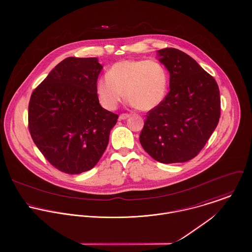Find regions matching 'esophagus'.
<instances>
[{"mask_svg":"<svg viewBox=\"0 0 252 252\" xmlns=\"http://www.w3.org/2000/svg\"><path fill=\"white\" fill-rule=\"evenodd\" d=\"M129 116H130V115H128V114H122V115H119V119L124 120V119H127Z\"/></svg>","mask_w":252,"mask_h":252,"instance_id":"1","label":"esophagus"}]
</instances>
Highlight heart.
<instances>
[{
    "instance_id": "1",
    "label": "heart",
    "mask_w": 252,
    "mask_h": 252,
    "mask_svg": "<svg viewBox=\"0 0 252 252\" xmlns=\"http://www.w3.org/2000/svg\"><path fill=\"white\" fill-rule=\"evenodd\" d=\"M168 86V73L155 60H127L115 63L101 77L96 92L101 104L115 110L126 97L140 111L156 108L163 100Z\"/></svg>"
}]
</instances>
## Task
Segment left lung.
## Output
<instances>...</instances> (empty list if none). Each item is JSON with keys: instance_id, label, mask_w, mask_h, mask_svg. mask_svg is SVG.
Returning <instances> with one entry per match:
<instances>
[{"instance_id": "8db88e82", "label": "left lung", "mask_w": 252, "mask_h": 252, "mask_svg": "<svg viewBox=\"0 0 252 252\" xmlns=\"http://www.w3.org/2000/svg\"><path fill=\"white\" fill-rule=\"evenodd\" d=\"M169 72L170 91L147 113L139 141L162 163L185 162L202 150L220 116L216 80L192 58L175 48L158 51Z\"/></svg>"}]
</instances>
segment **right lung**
Returning a JSON list of instances; mask_svg holds the SVG:
<instances>
[{
  "label": "right lung",
  "mask_w": 252,
  "mask_h": 252,
  "mask_svg": "<svg viewBox=\"0 0 252 252\" xmlns=\"http://www.w3.org/2000/svg\"><path fill=\"white\" fill-rule=\"evenodd\" d=\"M103 66L97 58H67L32 92L29 130L57 169L80 174L99 161L118 115L101 107L96 92Z\"/></svg>",
  "instance_id": "obj_1"
}]
</instances>
